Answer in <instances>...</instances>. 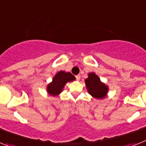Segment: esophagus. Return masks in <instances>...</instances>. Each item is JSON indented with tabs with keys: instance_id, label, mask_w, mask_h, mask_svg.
I'll return each mask as SVG.
<instances>
[{
	"instance_id": "esophagus-1",
	"label": "esophagus",
	"mask_w": 146,
	"mask_h": 146,
	"mask_svg": "<svg viewBox=\"0 0 146 146\" xmlns=\"http://www.w3.org/2000/svg\"><path fill=\"white\" fill-rule=\"evenodd\" d=\"M80 77H81L80 74H77V75L76 76V79H77V80L79 81L80 80Z\"/></svg>"
}]
</instances>
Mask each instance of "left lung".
Returning <instances> with one entry per match:
<instances>
[{
  "instance_id": "obj_1",
  "label": "left lung",
  "mask_w": 146,
  "mask_h": 146,
  "mask_svg": "<svg viewBox=\"0 0 146 146\" xmlns=\"http://www.w3.org/2000/svg\"><path fill=\"white\" fill-rule=\"evenodd\" d=\"M88 77L85 80L88 94L95 99H102L108 95L109 88L100 80V78L94 72L88 74Z\"/></svg>"
}]
</instances>
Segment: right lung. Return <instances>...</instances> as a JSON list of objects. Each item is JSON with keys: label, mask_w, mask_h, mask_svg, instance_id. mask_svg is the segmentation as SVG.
Instances as JSON below:
<instances>
[{"label": "right lung", "mask_w": 146, "mask_h": 146, "mask_svg": "<svg viewBox=\"0 0 146 146\" xmlns=\"http://www.w3.org/2000/svg\"><path fill=\"white\" fill-rule=\"evenodd\" d=\"M76 78L70 72L60 71L54 76L52 81L47 86V92L49 95L57 96L62 92L67 82H72Z\"/></svg>", "instance_id": "obj_1"}]
</instances>
